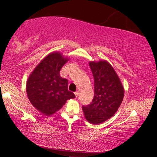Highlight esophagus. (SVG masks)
<instances>
[{
  "instance_id": "1",
  "label": "esophagus",
  "mask_w": 157,
  "mask_h": 157,
  "mask_svg": "<svg viewBox=\"0 0 157 157\" xmlns=\"http://www.w3.org/2000/svg\"><path fill=\"white\" fill-rule=\"evenodd\" d=\"M74 94H75V96H76V98L78 97V91H76Z\"/></svg>"
}]
</instances>
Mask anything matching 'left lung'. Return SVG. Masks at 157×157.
Here are the masks:
<instances>
[{
	"mask_svg": "<svg viewBox=\"0 0 157 157\" xmlns=\"http://www.w3.org/2000/svg\"><path fill=\"white\" fill-rule=\"evenodd\" d=\"M89 66L94 78V96L91 104L82 106V109L89 123L98 124L115 114L123 101L124 89L108 61H90Z\"/></svg>",
	"mask_w": 157,
	"mask_h": 157,
	"instance_id": "8db88e82",
	"label": "left lung"
}]
</instances>
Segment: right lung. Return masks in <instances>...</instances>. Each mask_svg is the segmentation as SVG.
I'll return each instance as SVG.
<instances>
[{
	"instance_id": "obj_1",
	"label": "right lung",
	"mask_w": 157,
	"mask_h": 157,
	"mask_svg": "<svg viewBox=\"0 0 157 157\" xmlns=\"http://www.w3.org/2000/svg\"><path fill=\"white\" fill-rule=\"evenodd\" d=\"M69 58L54 51L47 55L34 68L26 82L28 98L36 109L45 116L60 110L66 101L74 98L68 90V80L61 78L60 70Z\"/></svg>"
}]
</instances>
